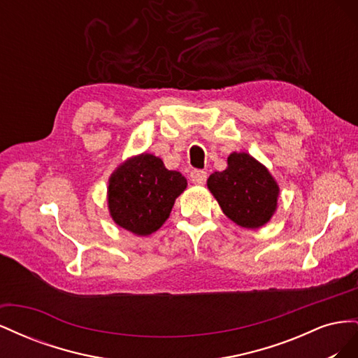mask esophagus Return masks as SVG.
<instances>
[{
  "label": "esophagus",
  "mask_w": 358,
  "mask_h": 358,
  "mask_svg": "<svg viewBox=\"0 0 358 358\" xmlns=\"http://www.w3.org/2000/svg\"><path fill=\"white\" fill-rule=\"evenodd\" d=\"M189 178H191L192 183H196V185H203L206 179H208V173L203 170H192Z\"/></svg>",
  "instance_id": "esophagus-1"
}]
</instances>
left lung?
<instances>
[{
  "label": "left lung",
  "mask_w": 358,
  "mask_h": 358,
  "mask_svg": "<svg viewBox=\"0 0 358 358\" xmlns=\"http://www.w3.org/2000/svg\"><path fill=\"white\" fill-rule=\"evenodd\" d=\"M208 188L227 218L243 229L266 225L278 209V182L266 166L246 152L230 154L227 169L209 176Z\"/></svg>",
  "instance_id": "left-lung-1"
}]
</instances>
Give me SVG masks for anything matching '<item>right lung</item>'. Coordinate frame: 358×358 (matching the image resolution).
I'll list each match as a JSON object with an SVG mask.
<instances>
[{"label": "right lung", "instance_id": "right-lung-1", "mask_svg": "<svg viewBox=\"0 0 358 358\" xmlns=\"http://www.w3.org/2000/svg\"><path fill=\"white\" fill-rule=\"evenodd\" d=\"M187 185V179L179 171L166 169L161 158L148 152L129 157L109 178V213L121 229L149 236L167 221Z\"/></svg>", "mask_w": 358, "mask_h": 358}]
</instances>
